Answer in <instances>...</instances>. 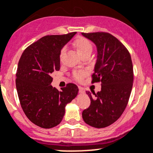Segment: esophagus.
Wrapping results in <instances>:
<instances>
[{
	"instance_id": "esophagus-1",
	"label": "esophagus",
	"mask_w": 153,
	"mask_h": 153,
	"mask_svg": "<svg viewBox=\"0 0 153 153\" xmlns=\"http://www.w3.org/2000/svg\"><path fill=\"white\" fill-rule=\"evenodd\" d=\"M78 89H79V92L81 93V94H83V93L85 92L84 89H83V87H81V86H78Z\"/></svg>"
}]
</instances>
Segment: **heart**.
Returning a JSON list of instances; mask_svg holds the SVG:
<instances>
[{
    "mask_svg": "<svg viewBox=\"0 0 153 153\" xmlns=\"http://www.w3.org/2000/svg\"><path fill=\"white\" fill-rule=\"evenodd\" d=\"M74 46L77 50L78 53L81 56L86 53H91L92 51V45L89 39L85 37H78L74 41ZM64 49H62V54L63 53ZM83 72H78L74 73V77L77 80H81L84 75Z\"/></svg>",
    "mask_w": 153,
    "mask_h": 153,
    "instance_id": "1",
    "label": "heart"
}]
</instances>
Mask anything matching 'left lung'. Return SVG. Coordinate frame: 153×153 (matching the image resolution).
I'll use <instances>...</instances> for the list:
<instances>
[{
	"mask_svg": "<svg viewBox=\"0 0 153 153\" xmlns=\"http://www.w3.org/2000/svg\"><path fill=\"white\" fill-rule=\"evenodd\" d=\"M97 48L92 83L101 82L97 94L86 91L91 100L82 113L83 121L96 128L115 123L128 105L133 82V64L127 48L113 35L105 32L82 33Z\"/></svg>",
	"mask_w": 153,
	"mask_h": 153,
	"instance_id": "1",
	"label": "left lung"
}]
</instances>
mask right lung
Wrapping results in <instances>:
<instances>
[{
  "label": "right lung",
  "mask_w": 153,
  "mask_h": 153,
  "mask_svg": "<svg viewBox=\"0 0 153 153\" xmlns=\"http://www.w3.org/2000/svg\"><path fill=\"white\" fill-rule=\"evenodd\" d=\"M76 32L43 36L22 53L16 73V88L24 113L31 123L51 128L62 122L67 104L78 93L74 83L59 91L51 74L60 70V54Z\"/></svg>",
  "instance_id": "1"
}]
</instances>
